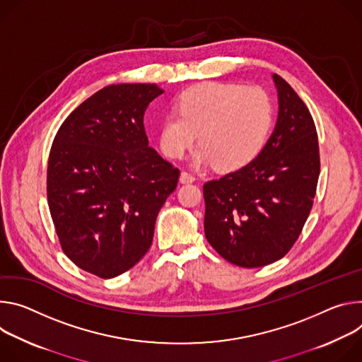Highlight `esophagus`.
<instances>
[{"label":"esophagus","mask_w":362,"mask_h":362,"mask_svg":"<svg viewBox=\"0 0 362 362\" xmlns=\"http://www.w3.org/2000/svg\"><path fill=\"white\" fill-rule=\"evenodd\" d=\"M180 181L182 184H188V182H194L195 181V177L191 174V173H187V171H182L181 175H180Z\"/></svg>","instance_id":"1"}]
</instances>
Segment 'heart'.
Masks as SVG:
<instances>
[{
    "mask_svg": "<svg viewBox=\"0 0 362 362\" xmlns=\"http://www.w3.org/2000/svg\"><path fill=\"white\" fill-rule=\"evenodd\" d=\"M178 113L163 119L159 146L170 158H181L197 139L203 145L194 163L234 171L250 164L264 148L273 103L259 86L207 82L187 89L177 102Z\"/></svg>",
    "mask_w": 362,
    "mask_h": 362,
    "instance_id": "b5f03b06",
    "label": "heart"
}]
</instances>
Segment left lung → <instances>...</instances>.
Masks as SVG:
<instances>
[{
    "label": "left lung",
    "instance_id": "1",
    "mask_svg": "<svg viewBox=\"0 0 362 362\" xmlns=\"http://www.w3.org/2000/svg\"><path fill=\"white\" fill-rule=\"evenodd\" d=\"M279 115L262 152L234 173L204 184V231L227 262L262 267L295 245L310 213L319 178L312 115L285 78L273 74Z\"/></svg>",
    "mask_w": 362,
    "mask_h": 362
}]
</instances>
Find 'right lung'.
Here are the masks:
<instances>
[{
	"label": "right lung",
	"instance_id": "add662e5",
	"mask_svg": "<svg viewBox=\"0 0 362 362\" xmlns=\"http://www.w3.org/2000/svg\"><path fill=\"white\" fill-rule=\"evenodd\" d=\"M164 90L110 85L77 106L49 156L47 202L66 256L102 279L134 267L180 170L148 145L144 113Z\"/></svg>",
	"mask_w": 362,
	"mask_h": 362
}]
</instances>
